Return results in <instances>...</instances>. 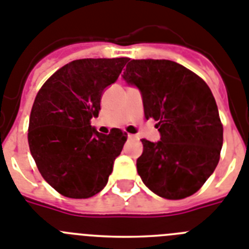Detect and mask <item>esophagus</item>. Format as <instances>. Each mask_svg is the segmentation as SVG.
<instances>
[{"mask_svg":"<svg viewBox=\"0 0 249 249\" xmlns=\"http://www.w3.org/2000/svg\"><path fill=\"white\" fill-rule=\"evenodd\" d=\"M127 139H133V135H127Z\"/></svg>","mask_w":249,"mask_h":249,"instance_id":"obj_1","label":"esophagus"}]
</instances>
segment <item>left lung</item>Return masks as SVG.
<instances>
[{"instance_id":"8db88e82","label":"left lung","mask_w":249,"mask_h":249,"mask_svg":"<svg viewBox=\"0 0 249 249\" xmlns=\"http://www.w3.org/2000/svg\"><path fill=\"white\" fill-rule=\"evenodd\" d=\"M122 78L139 89L146 118L157 121L160 141L141 140L137 173L152 193L184 199L214 173L223 146V126L207 83L171 60H131Z\"/></svg>"}]
</instances>
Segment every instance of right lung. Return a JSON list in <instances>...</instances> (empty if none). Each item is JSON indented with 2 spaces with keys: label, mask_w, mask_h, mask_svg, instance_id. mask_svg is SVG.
I'll list each match as a JSON object with an SVG mask.
<instances>
[{
  "label": "right lung",
  "mask_w": 249,
  "mask_h": 249,
  "mask_svg": "<svg viewBox=\"0 0 249 249\" xmlns=\"http://www.w3.org/2000/svg\"><path fill=\"white\" fill-rule=\"evenodd\" d=\"M127 58L79 59L64 65L41 87L29 123V146L36 166L61 195L86 199L107 185L126 133L109 135L90 126L101 99Z\"/></svg>",
  "instance_id": "obj_1"
}]
</instances>
